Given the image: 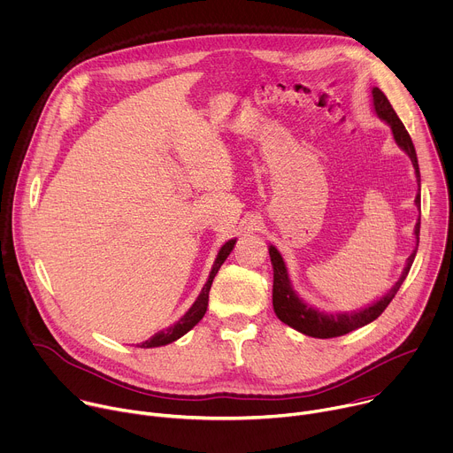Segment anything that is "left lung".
<instances>
[{
    "label": "left lung",
    "instance_id": "left-lung-1",
    "mask_svg": "<svg viewBox=\"0 0 453 453\" xmlns=\"http://www.w3.org/2000/svg\"><path fill=\"white\" fill-rule=\"evenodd\" d=\"M373 105H375L377 116L391 127L396 144L402 150H405L407 155L411 157L412 165L416 169V176H418V186H419V167H418V157H416L412 139H411L409 132L405 130L403 123L400 121V118L396 116L393 105L389 104V100L386 98V95L382 93L379 87L373 88ZM416 205H418V209L421 207L419 193L416 196ZM414 234H416V244H419V219L416 223ZM416 250L409 255L407 265L403 269L400 280L377 303H373L372 307H366L363 311H358V312H351V314H323V312L305 305L295 295V291L291 289V282H289V277H288V269H286V264L282 260V255L279 253V250L275 246H269V257H271V264H273V309H275V314L279 316L280 321L293 326L295 330H298L305 335H311V337H319V339L339 337V335H344L351 330L365 326V325L372 323L373 319H377L386 311V307L393 302L395 295L398 293V289L402 288L403 280L409 275V269H411V265L414 262V257H416Z\"/></svg>",
    "mask_w": 453,
    "mask_h": 453
}]
</instances>
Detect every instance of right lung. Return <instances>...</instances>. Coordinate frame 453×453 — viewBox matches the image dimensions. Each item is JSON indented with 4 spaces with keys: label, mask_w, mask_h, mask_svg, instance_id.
Masks as SVG:
<instances>
[{
    "label": "right lung",
    "mask_w": 453,
    "mask_h": 453,
    "mask_svg": "<svg viewBox=\"0 0 453 453\" xmlns=\"http://www.w3.org/2000/svg\"><path fill=\"white\" fill-rule=\"evenodd\" d=\"M234 244H235V241L232 239V241H228L226 244H223L221 246V250H219V253H218V258H216V262H214V265H212V271H211V277H209V280H207V284L203 286V289H202V293H200V296H198V300L193 303V307L180 318L173 326H169V328H165V330H160V332H157L151 339H148V341H144V342H141V348H153V346H164V344H169V342H173V341H176L178 337H182L184 334H188L203 316H205V312H207V305H209V291H211V286H212V280H214V277H216V273L219 271V267H221V264L226 260V257L230 255V251L234 250Z\"/></svg>",
    "instance_id": "obj_1"
}]
</instances>
